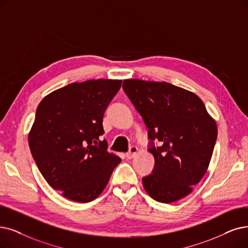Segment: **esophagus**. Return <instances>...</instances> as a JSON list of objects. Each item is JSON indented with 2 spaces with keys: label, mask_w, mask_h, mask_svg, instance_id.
I'll return each instance as SVG.
<instances>
[{
  "label": "esophagus",
  "mask_w": 248,
  "mask_h": 248,
  "mask_svg": "<svg viewBox=\"0 0 248 248\" xmlns=\"http://www.w3.org/2000/svg\"><path fill=\"white\" fill-rule=\"evenodd\" d=\"M137 152H138V148L136 146H131L129 148V152L126 153V157L127 158H132L133 156H135Z\"/></svg>",
  "instance_id": "1"
}]
</instances>
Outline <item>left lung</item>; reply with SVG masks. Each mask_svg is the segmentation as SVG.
I'll list each match as a JSON object with an SVG mask.
<instances>
[{
    "label": "left lung",
    "mask_w": 248,
    "mask_h": 248,
    "mask_svg": "<svg viewBox=\"0 0 248 248\" xmlns=\"http://www.w3.org/2000/svg\"><path fill=\"white\" fill-rule=\"evenodd\" d=\"M123 90L148 128L155 167L142 178L145 191L163 203L183 199L209 168L217 135L215 120L195 93L171 83L125 79Z\"/></svg>",
    "instance_id": "1"
}]
</instances>
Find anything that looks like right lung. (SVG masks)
<instances>
[{
  "instance_id": "obj_1",
  "label": "right lung",
  "mask_w": 248,
  "mask_h": 248,
  "mask_svg": "<svg viewBox=\"0 0 248 248\" xmlns=\"http://www.w3.org/2000/svg\"><path fill=\"white\" fill-rule=\"evenodd\" d=\"M122 80L74 82L39 103L28 143L49 186L66 199L90 202L100 195L121 158L108 153L103 118Z\"/></svg>"
}]
</instances>
